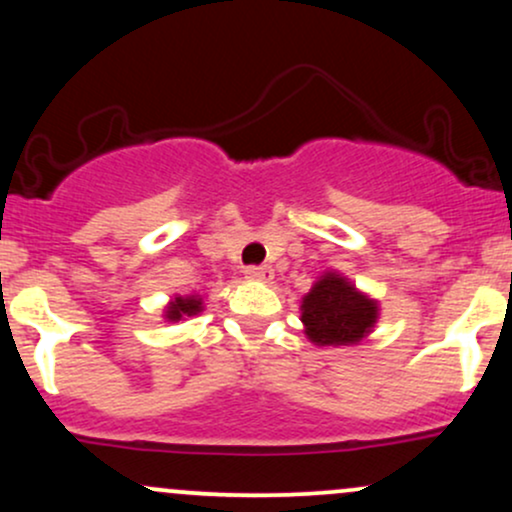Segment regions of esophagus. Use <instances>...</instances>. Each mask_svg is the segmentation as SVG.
Masks as SVG:
<instances>
[{"mask_svg":"<svg viewBox=\"0 0 512 512\" xmlns=\"http://www.w3.org/2000/svg\"><path fill=\"white\" fill-rule=\"evenodd\" d=\"M245 276L252 281H264V284H269V281L274 279V269L267 267V264H260V267H248L245 269Z\"/></svg>","mask_w":512,"mask_h":512,"instance_id":"obj_1","label":"esophagus"}]
</instances>
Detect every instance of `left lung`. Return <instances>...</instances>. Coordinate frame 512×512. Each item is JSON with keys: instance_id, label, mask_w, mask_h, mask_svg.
<instances>
[{"instance_id": "left-lung-1", "label": "left lung", "mask_w": 512, "mask_h": 512, "mask_svg": "<svg viewBox=\"0 0 512 512\" xmlns=\"http://www.w3.org/2000/svg\"><path fill=\"white\" fill-rule=\"evenodd\" d=\"M301 310L305 334L317 346L358 344L378 320V303L334 272L315 281Z\"/></svg>"}]
</instances>
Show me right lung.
Here are the masks:
<instances>
[{
  "instance_id": "add662e5",
  "label": "right lung",
  "mask_w": 512,
  "mask_h": 512,
  "mask_svg": "<svg viewBox=\"0 0 512 512\" xmlns=\"http://www.w3.org/2000/svg\"><path fill=\"white\" fill-rule=\"evenodd\" d=\"M199 310H202V298L197 296H178L175 301H170V305L166 308V317L168 320L178 322L182 317H190V315H197Z\"/></svg>"
}]
</instances>
